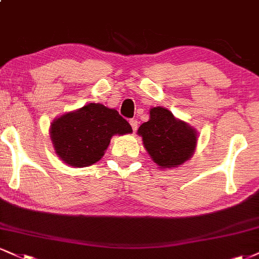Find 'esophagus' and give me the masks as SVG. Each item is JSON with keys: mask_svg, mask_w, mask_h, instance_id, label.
Listing matches in <instances>:
<instances>
[{"mask_svg": "<svg viewBox=\"0 0 259 259\" xmlns=\"http://www.w3.org/2000/svg\"><path fill=\"white\" fill-rule=\"evenodd\" d=\"M129 123H130V125H132L134 132H135V130L138 129V120H136V119H130Z\"/></svg>", "mask_w": 259, "mask_h": 259, "instance_id": "obj_1", "label": "esophagus"}]
</instances>
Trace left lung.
<instances>
[{"label": "left lung", "mask_w": 259, "mask_h": 259, "mask_svg": "<svg viewBox=\"0 0 259 259\" xmlns=\"http://www.w3.org/2000/svg\"><path fill=\"white\" fill-rule=\"evenodd\" d=\"M149 114V120L138 133L152 159L160 167H174L188 160L197 145L195 130L176 119L166 108H151Z\"/></svg>", "instance_id": "1"}]
</instances>
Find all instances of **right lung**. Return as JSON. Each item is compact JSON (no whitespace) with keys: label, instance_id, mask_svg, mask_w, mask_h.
<instances>
[{"label":"right lung","instance_id":"1","mask_svg":"<svg viewBox=\"0 0 259 259\" xmlns=\"http://www.w3.org/2000/svg\"><path fill=\"white\" fill-rule=\"evenodd\" d=\"M133 132L116 110L89 104L52 123L51 136L59 157L71 166L83 167L101 159L111 138Z\"/></svg>","mask_w":259,"mask_h":259}]
</instances>
